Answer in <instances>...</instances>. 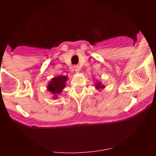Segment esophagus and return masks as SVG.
Wrapping results in <instances>:
<instances>
[{
	"label": "esophagus",
	"mask_w": 156,
	"mask_h": 156,
	"mask_svg": "<svg viewBox=\"0 0 156 156\" xmlns=\"http://www.w3.org/2000/svg\"><path fill=\"white\" fill-rule=\"evenodd\" d=\"M75 71L76 72H78V71H79V68H78V66H75Z\"/></svg>",
	"instance_id": "esophagus-1"
}]
</instances>
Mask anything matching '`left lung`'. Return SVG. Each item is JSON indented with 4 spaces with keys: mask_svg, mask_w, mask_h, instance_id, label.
Returning <instances> with one entry per match:
<instances>
[{
    "mask_svg": "<svg viewBox=\"0 0 156 156\" xmlns=\"http://www.w3.org/2000/svg\"><path fill=\"white\" fill-rule=\"evenodd\" d=\"M96 88H97V89H98V90H100V89H103V88H104L105 87H104V85H103V84H101V82H97L96 83V87H95Z\"/></svg>",
    "mask_w": 156,
    "mask_h": 156,
    "instance_id": "1",
    "label": "left lung"
}]
</instances>
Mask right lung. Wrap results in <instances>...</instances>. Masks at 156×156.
Segmentation results:
<instances>
[{"label":"right lung","instance_id":"right-lung-1","mask_svg":"<svg viewBox=\"0 0 156 156\" xmlns=\"http://www.w3.org/2000/svg\"><path fill=\"white\" fill-rule=\"evenodd\" d=\"M67 81V76H60L52 78L50 82L49 83L48 87V90L55 97H57V94H60L62 90L66 87V81Z\"/></svg>","mask_w":156,"mask_h":156}]
</instances>
